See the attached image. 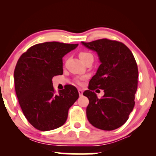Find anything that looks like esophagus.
<instances>
[{
    "instance_id": "esophagus-1",
    "label": "esophagus",
    "mask_w": 156,
    "mask_h": 156,
    "mask_svg": "<svg viewBox=\"0 0 156 156\" xmlns=\"http://www.w3.org/2000/svg\"><path fill=\"white\" fill-rule=\"evenodd\" d=\"M78 94H79L80 96H81L83 94V90L81 89H78Z\"/></svg>"
}]
</instances>
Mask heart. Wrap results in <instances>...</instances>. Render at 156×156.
<instances>
[{"label":"heart","instance_id":"b5f03b06","mask_svg":"<svg viewBox=\"0 0 156 156\" xmlns=\"http://www.w3.org/2000/svg\"><path fill=\"white\" fill-rule=\"evenodd\" d=\"M79 58H80V60L83 62L84 61L88 59V58H93V55L92 53H89V52H80V53H79ZM77 82H78V83H80V80H77Z\"/></svg>","mask_w":156,"mask_h":156}]
</instances>
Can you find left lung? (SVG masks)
Returning <instances> with one entry per match:
<instances>
[{
	"label": "left lung",
	"instance_id": "1",
	"mask_svg": "<svg viewBox=\"0 0 156 156\" xmlns=\"http://www.w3.org/2000/svg\"><path fill=\"white\" fill-rule=\"evenodd\" d=\"M96 51L101 64L89 83L83 95L89 99L87 116L93 126L112 130L124 125L135 105L139 72L133 53L125 44L115 40L101 39L81 42ZM103 89L105 94L98 98L94 91Z\"/></svg>",
	"mask_w": 156,
	"mask_h": 156
}]
</instances>
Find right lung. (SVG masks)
I'll return each mask as SVG.
<instances>
[{"instance_id": "1", "label": "right lung", "mask_w": 156, "mask_h": 156, "mask_svg": "<svg viewBox=\"0 0 156 156\" xmlns=\"http://www.w3.org/2000/svg\"><path fill=\"white\" fill-rule=\"evenodd\" d=\"M78 44L47 42L33 45L17 61L14 73L15 92L23 114L36 129L48 131L65 123L68 111L79 94L66 85L55 92L52 78L63 74L62 58Z\"/></svg>"}]
</instances>
